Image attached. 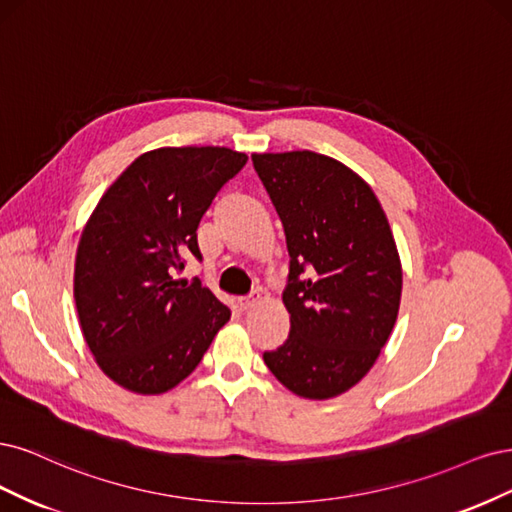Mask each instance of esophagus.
Instances as JSON below:
<instances>
[{"instance_id":"34e87169","label":"esophagus","mask_w":512,"mask_h":512,"mask_svg":"<svg viewBox=\"0 0 512 512\" xmlns=\"http://www.w3.org/2000/svg\"><path fill=\"white\" fill-rule=\"evenodd\" d=\"M257 300H259V293H251V295H246V298H240L238 306L242 310H249V308H253L257 304Z\"/></svg>"}]
</instances>
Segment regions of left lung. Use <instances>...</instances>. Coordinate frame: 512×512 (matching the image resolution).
<instances>
[{
    "label": "left lung",
    "mask_w": 512,
    "mask_h": 512,
    "mask_svg": "<svg viewBox=\"0 0 512 512\" xmlns=\"http://www.w3.org/2000/svg\"><path fill=\"white\" fill-rule=\"evenodd\" d=\"M285 227L287 340L263 353L289 391L327 400L357 385L398 319L402 266L374 191L312 151L253 155Z\"/></svg>",
    "instance_id": "left-lung-1"
}]
</instances>
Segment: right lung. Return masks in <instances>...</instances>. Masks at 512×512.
Here are the masks:
<instances>
[{"label":"right lung","instance_id":"1","mask_svg":"<svg viewBox=\"0 0 512 512\" xmlns=\"http://www.w3.org/2000/svg\"><path fill=\"white\" fill-rule=\"evenodd\" d=\"M223 146L157 148L114 180L80 236L78 319L97 366L121 387L155 395L200 364L229 310L200 280H174L202 261L197 225L246 163Z\"/></svg>","mask_w":512,"mask_h":512}]
</instances>
